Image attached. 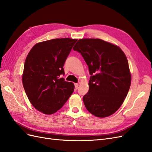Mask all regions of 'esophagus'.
Returning <instances> with one entry per match:
<instances>
[{
    "label": "esophagus",
    "mask_w": 152,
    "mask_h": 152,
    "mask_svg": "<svg viewBox=\"0 0 152 152\" xmlns=\"http://www.w3.org/2000/svg\"><path fill=\"white\" fill-rule=\"evenodd\" d=\"M75 88L77 89V88H78V84H77V83H75Z\"/></svg>",
    "instance_id": "esophagus-1"
}]
</instances>
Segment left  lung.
Returning <instances> with one entry per match:
<instances>
[{
  "instance_id": "8db88e82",
  "label": "left lung",
  "mask_w": 152,
  "mask_h": 152,
  "mask_svg": "<svg viewBox=\"0 0 152 152\" xmlns=\"http://www.w3.org/2000/svg\"><path fill=\"white\" fill-rule=\"evenodd\" d=\"M73 49L80 53L91 75L83 98L87 110L98 118L118 110L127 96L131 74L125 54L118 46L98 38H83Z\"/></svg>"
}]
</instances>
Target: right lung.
<instances>
[{"label": "right lung", "mask_w": 152, "mask_h": 152, "mask_svg": "<svg viewBox=\"0 0 152 152\" xmlns=\"http://www.w3.org/2000/svg\"><path fill=\"white\" fill-rule=\"evenodd\" d=\"M77 39L55 38L39 42L31 49L24 64L22 83L37 110L53 114L64 106L75 85L61 77L65 61Z\"/></svg>", "instance_id": "1"}]
</instances>
